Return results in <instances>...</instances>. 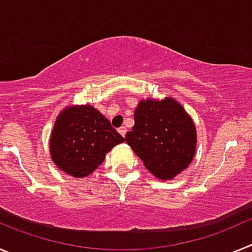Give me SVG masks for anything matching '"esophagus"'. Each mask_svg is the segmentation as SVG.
I'll return each mask as SVG.
<instances>
[{"mask_svg": "<svg viewBox=\"0 0 252 252\" xmlns=\"http://www.w3.org/2000/svg\"><path fill=\"white\" fill-rule=\"evenodd\" d=\"M117 131H119V132L121 133L122 136L125 137V135H126V132H127V128H126V127H124V126H122V127H120L119 130H117Z\"/></svg>", "mask_w": 252, "mask_h": 252, "instance_id": "34e87169", "label": "esophagus"}]
</instances>
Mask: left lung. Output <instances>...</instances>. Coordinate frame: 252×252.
<instances>
[{
	"mask_svg": "<svg viewBox=\"0 0 252 252\" xmlns=\"http://www.w3.org/2000/svg\"><path fill=\"white\" fill-rule=\"evenodd\" d=\"M133 119L135 125L125 140L151 174L171 179L190 164L197 144L195 127L177 101H141Z\"/></svg>",
	"mask_w": 252,
	"mask_h": 252,
	"instance_id": "1",
	"label": "left lung"
}]
</instances>
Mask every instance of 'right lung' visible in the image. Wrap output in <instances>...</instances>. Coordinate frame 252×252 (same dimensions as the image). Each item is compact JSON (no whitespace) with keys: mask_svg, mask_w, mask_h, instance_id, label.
<instances>
[{"mask_svg":"<svg viewBox=\"0 0 252 252\" xmlns=\"http://www.w3.org/2000/svg\"><path fill=\"white\" fill-rule=\"evenodd\" d=\"M111 122L90 104L65 108L58 116L50 137L51 159L75 178L91 174L106 154L124 142Z\"/></svg>","mask_w":252,"mask_h":252,"instance_id":"obj_1","label":"right lung"}]
</instances>
